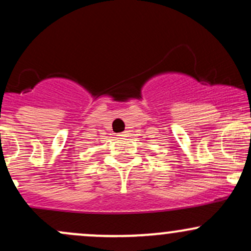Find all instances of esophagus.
Here are the masks:
<instances>
[{
  "mask_svg": "<svg viewBox=\"0 0 251 251\" xmlns=\"http://www.w3.org/2000/svg\"><path fill=\"white\" fill-rule=\"evenodd\" d=\"M127 135H128L127 132H122V133H119L120 138H125V137H127Z\"/></svg>",
  "mask_w": 251,
  "mask_h": 251,
  "instance_id": "esophagus-1",
  "label": "esophagus"
}]
</instances>
